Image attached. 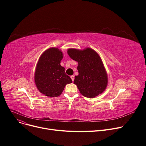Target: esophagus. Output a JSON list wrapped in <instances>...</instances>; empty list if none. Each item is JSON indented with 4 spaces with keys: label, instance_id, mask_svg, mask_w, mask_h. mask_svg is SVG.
Here are the masks:
<instances>
[{
    "label": "esophagus",
    "instance_id": "34e87169",
    "mask_svg": "<svg viewBox=\"0 0 146 146\" xmlns=\"http://www.w3.org/2000/svg\"><path fill=\"white\" fill-rule=\"evenodd\" d=\"M70 78L72 79V81L73 82V81H74V76L73 75H72V76H70Z\"/></svg>",
    "mask_w": 146,
    "mask_h": 146
}]
</instances>
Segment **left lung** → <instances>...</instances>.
Wrapping results in <instances>:
<instances>
[{
	"instance_id": "8db88e82",
	"label": "left lung",
	"mask_w": 146,
	"mask_h": 146,
	"mask_svg": "<svg viewBox=\"0 0 146 146\" xmlns=\"http://www.w3.org/2000/svg\"><path fill=\"white\" fill-rule=\"evenodd\" d=\"M67 53L78 63L79 74L74 77V84L80 93L88 98L102 94L108 86V77L99 54L90 47L69 48Z\"/></svg>"
}]
</instances>
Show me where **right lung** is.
<instances>
[{
    "label": "right lung",
    "instance_id": "right-lung-1",
    "mask_svg": "<svg viewBox=\"0 0 146 146\" xmlns=\"http://www.w3.org/2000/svg\"><path fill=\"white\" fill-rule=\"evenodd\" d=\"M63 52L56 47H50L40 56L36 64L34 80L37 90L50 98L57 97L67 84L72 83L64 68L60 65Z\"/></svg>",
    "mask_w": 146,
    "mask_h": 146
}]
</instances>
